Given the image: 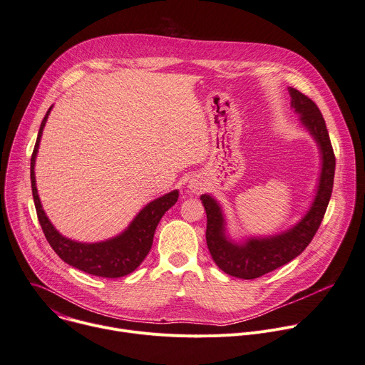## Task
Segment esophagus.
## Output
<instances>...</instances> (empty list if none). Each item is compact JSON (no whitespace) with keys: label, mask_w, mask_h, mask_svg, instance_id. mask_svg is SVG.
<instances>
[{"label":"esophagus","mask_w":365,"mask_h":365,"mask_svg":"<svg viewBox=\"0 0 365 365\" xmlns=\"http://www.w3.org/2000/svg\"><path fill=\"white\" fill-rule=\"evenodd\" d=\"M204 187H205V182L200 176H193L187 182V189L192 193H201L204 190Z\"/></svg>","instance_id":"esophagus-1"}]
</instances>
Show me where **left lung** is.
<instances>
[{
	"label": "left lung",
	"instance_id": "1",
	"mask_svg": "<svg viewBox=\"0 0 365 365\" xmlns=\"http://www.w3.org/2000/svg\"><path fill=\"white\" fill-rule=\"evenodd\" d=\"M288 93L291 109L314 140L320 154V172L314 196L303 217L275 235L235 239L227 228V217L220 201L211 193L201 195L207 212V245L210 253L221 271L240 279H255L272 272L304 252L316 235L332 195L335 154L324 119L307 96L292 87H288Z\"/></svg>",
	"mask_w": 365,
	"mask_h": 365
}]
</instances>
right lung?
<instances>
[{
	"instance_id": "right-lung-1",
	"label": "right lung",
	"mask_w": 365,
	"mask_h": 365,
	"mask_svg": "<svg viewBox=\"0 0 365 365\" xmlns=\"http://www.w3.org/2000/svg\"><path fill=\"white\" fill-rule=\"evenodd\" d=\"M52 108L53 106L49 108L41 123L35 150H33L30 160L31 193L43 235L51 247L65 263L71 264L73 268H77L86 274L103 278H119L134 272L151 249L155 228L161 217L178 202L179 190L175 189L148 202L123 231L110 239L87 243L65 237L51 222L42 207L35 176V164L41 145V138Z\"/></svg>"
}]
</instances>
